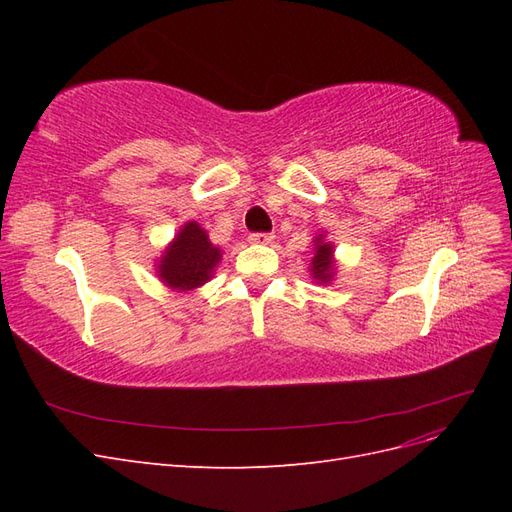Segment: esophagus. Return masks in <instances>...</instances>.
Masks as SVG:
<instances>
[{
  "label": "esophagus",
  "instance_id": "1",
  "mask_svg": "<svg viewBox=\"0 0 512 512\" xmlns=\"http://www.w3.org/2000/svg\"><path fill=\"white\" fill-rule=\"evenodd\" d=\"M250 243H260V245H267V243H271L275 237H273V232H252L250 237Z\"/></svg>",
  "mask_w": 512,
  "mask_h": 512
}]
</instances>
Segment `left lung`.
I'll list each match as a JSON object with an SVG mask.
<instances>
[{
  "mask_svg": "<svg viewBox=\"0 0 512 512\" xmlns=\"http://www.w3.org/2000/svg\"><path fill=\"white\" fill-rule=\"evenodd\" d=\"M312 275L314 280L327 284L333 277V247L324 243L322 235L316 237V256L312 258Z\"/></svg>",
  "mask_w": 512,
  "mask_h": 512,
  "instance_id": "1",
  "label": "left lung"
}]
</instances>
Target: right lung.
<instances>
[{"instance_id":"right-lung-1","label":"right lung","mask_w":512,"mask_h":512,"mask_svg":"<svg viewBox=\"0 0 512 512\" xmlns=\"http://www.w3.org/2000/svg\"><path fill=\"white\" fill-rule=\"evenodd\" d=\"M220 258L207 232L196 222H188L160 260V277L170 288L192 290L209 280Z\"/></svg>"}]
</instances>
